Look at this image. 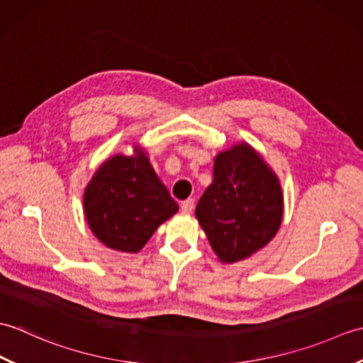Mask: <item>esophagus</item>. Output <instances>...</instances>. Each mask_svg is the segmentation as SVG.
Segmentation results:
<instances>
[{"label":"esophagus","instance_id":"34e87169","mask_svg":"<svg viewBox=\"0 0 363 363\" xmlns=\"http://www.w3.org/2000/svg\"><path fill=\"white\" fill-rule=\"evenodd\" d=\"M194 207H195L194 199H186V201L181 203L182 213H191V212H194Z\"/></svg>","mask_w":363,"mask_h":363}]
</instances>
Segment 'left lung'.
<instances>
[{"label": "left lung", "mask_w": 363, "mask_h": 363, "mask_svg": "<svg viewBox=\"0 0 363 363\" xmlns=\"http://www.w3.org/2000/svg\"><path fill=\"white\" fill-rule=\"evenodd\" d=\"M195 215L221 264L248 259L281 228L279 177L250 143H235L215 156L213 181Z\"/></svg>", "instance_id": "obj_1"}]
</instances>
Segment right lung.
<instances>
[{"label":"right lung","instance_id":"1","mask_svg":"<svg viewBox=\"0 0 363 363\" xmlns=\"http://www.w3.org/2000/svg\"><path fill=\"white\" fill-rule=\"evenodd\" d=\"M133 156L117 152L98 167L84 190V215L107 248L138 252L162 223L179 211L150 164L134 145Z\"/></svg>","mask_w":363,"mask_h":363}]
</instances>
